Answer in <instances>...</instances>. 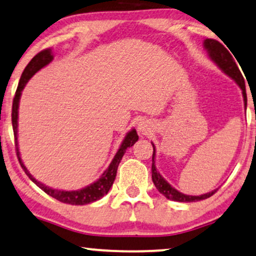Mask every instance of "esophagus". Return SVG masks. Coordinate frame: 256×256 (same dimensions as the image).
<instances>
[{
	"instance_id": "esophagus-1",
	"label": "esophagus",
	"mask_w": 256,
	"mask_h": 256,
	"mask_svg": "<svg viewBox=\"0 0 256 256\" xmlns=\"http://www.w3.org/2000/svg\"><path fill=\"white\" fill-rule=\"evenodd\" d=\"M148 131V128L146 122H140V124L138 125V132L140 134H146Z\"/></svg>"
}]
</instances>
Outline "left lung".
Returning a JSON list of instances; mask_svg holds the SVG:
<instances>
[{
    "label": "left lung",
    "instance_id": "1",
    "mask_svg": "<svg viewBox=\"0 0 256 256\" xmlns=\"http://www.w3.org/2000/svg\"><path fill=\"white\" fill-rule=\"evenodd\" d=\"M204 48L208 52L210 59L218 64L223 72L227 76L232 78L234 82L238 84L242 90V96H244V108H247V94H246V84L244 79L242 76V74L238 70V64H236L235 60L232 59V54L229 53L227 48L223 46L222 44H220L218 41L212 40V38H206L203 42ZM154 154H152V166H151V172H152V182L156 186L157 190L162 195L166 196L168 200H176V202H197V200H202L206 198H209L210 196H212L218 192V189L212 190V192L203 194L200 196H192V195H186V194L180 192L178 190L174 189V186H171L166 180L162 177V174L158 172L156 169V164H154V156H156V152H154Z\"/></svg>",
    "mask_w": 256,
    "mask_h": 256
}]
</instances>
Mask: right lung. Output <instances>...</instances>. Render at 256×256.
Here are the masks:
<instances>
[{
	"mask_svg": "<svg viewBox=\"0 0 256 256\" xmlns=\"http://www.w3.org/2000/svg\"><path fill=\"white\" fill-rule=\"evenodd\" d=\"M53 53H52L50 48H47V50H41L40 53H38L33 59L29 61V64L26 66V68L22 73L20 82H18V90H16L14 100H12V130H14V138H15V146H16V154H18V162H20L22 169L26 172V174L30 178L33 182L36 184V186L40 188L41 190H44L47 195H50L58 200L62 203H67V204L72 206H84L88 204V203L96 202L102 198V196H105L106 194L110 192L111 189L113 182H114L116 174H117V169L119 163H120L122 156L126 152V148H130L134 145L136 142L138 140V134L137 131L131 130L128 132V134L125 136L124 140L120 145V148H118L117 154L113 157V160L110 164L108 169L104 171V174L100 176L98 180H96L94 183L90 184L88 186L82 188L80 190H74V192H64V190H58L53 189V188H50L41 182H38L29 174L27 168L24 166V164L22 163V160L20 157V151H18V102H20V96L22 90L24 88L26 84L28 82V80L30 79L32 76H34L38 70H40L42 67L47 66L48 64L53 60Z\"/></svg>",
	"mask_w": 256,
	"mask_h": 256,
	"instance_id": "add662e5",
	"label": "right lung"
}]
</instances>
